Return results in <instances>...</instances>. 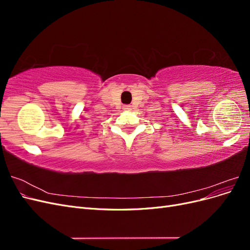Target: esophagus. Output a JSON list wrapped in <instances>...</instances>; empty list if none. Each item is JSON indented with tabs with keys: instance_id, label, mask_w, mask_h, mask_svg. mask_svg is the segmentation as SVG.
<instances>
[{
	"instance_id": "obj_1",
	"label": "esophagus",
	"mask_w": 250,
	"mask_h": 250,
	"mask_svg": "<svg viewBox=\"0 0 250 250\" xmlns=\"http://www.w3.org/2000/svg\"><path fill=\"white\" fill-rule=\"evenodd\" d=\"M123 109L124 110H131V106H130V105H124Z\"/></svg>"
}]
</instances>
